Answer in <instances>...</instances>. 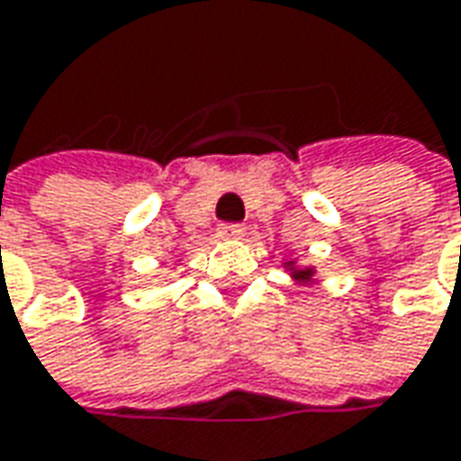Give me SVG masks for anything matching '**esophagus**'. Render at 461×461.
Segmentation results:
<instances>
[{
	"mask_svg": "<svg viewBox=\"0 0 461 461\" xmlns=\"http://www.w3.org/2000/svg\"><path fill=\"white\" fill-rule=\"evenodd\" d=\"M219 237H224V240H242L245 237V227L242 224H221L219 227Z\"/></svg>",
	"mask_w": 461,
	"mask_h": 461,
	"instance_id": "34e87169",
	"label": "esophagus"
}]
</instances>
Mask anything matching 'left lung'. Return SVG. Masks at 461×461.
<instances>
[{
  "label": "left lung",
  "mask_w": 461,
  "mask_h": 461,
  "mask_svg": "<svg viewBox=\"0 0 461 461\" xmlns=\"http://www.w3.org/2000/svg\"><path fill=\"white\" fill-rule=\"evenodd\" d=\"M283 270L294 278L295 285H313L316 283V267L313 265H298L295 260H285Z\"/></svg>",
  "instance_id": "obj_1"
}]
</instances>
